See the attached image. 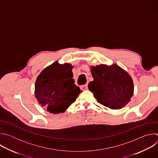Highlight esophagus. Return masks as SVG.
I'll use <instances>...</instances> for the list:
<instances>
[{"label":"esophagus","mask_w":158,"mask_h":158,"mask_svg":"<svg viewBox=\"0 0 158 158\" xmlns=\"http://www.w3.org/2000/svg\"><path fill=\"white\" fill-rule=\"evenodd\" d=\"M81 89L82 90V91H85V90H87L88 89V86L87 84H85V85H82L81 86Z\"/></svg>","instance_id":"34e87169"}]
</instances>
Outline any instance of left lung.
Masks as SVG:
<instances>
[{
    "label": "left lung",
    "mask_w": 158,
    "mask_h": 158,
    "mask_svg": "<svg viewBox=\"0 0 158 158\" xmlns=\"http://www.w3.org/2000/svg\"><path fill=\"white\" fill-rule=\"evenodd\" d=\"M94 81L88 88L98 102L112 109L126 106L134 94V83L131 76L117 64L91 66Z\"/></svg>",
    "instance_id": "8db88e82"
}]
</instances>
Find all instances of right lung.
I'll use <instances>...</instances> for the list:
<instances>
[{
	"label": "right lung",
	"instance_id": "1",
	"mask_svg": "<svg viewBox=\"0 0 158 158\" xmlns=\"http://www.w3.org/2000/svg\"><path fill=\"white\" fill-rule=\"evenodd\" d=\"M73 66L58 60L46 67L37 76L35 97L42 107L52 114L65 111L78 97L81 89L73 79Z\"/></svg>",
	"mask_w": 158,
	"mask_h": 158
}]
</instances>
